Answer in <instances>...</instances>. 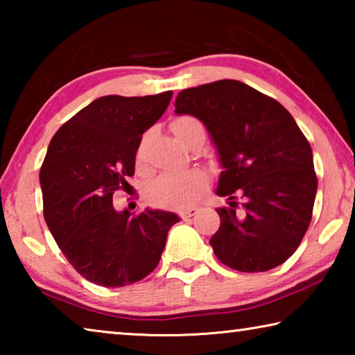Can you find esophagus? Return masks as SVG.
Here are the masks:
<instances>
[{
    "label": "esophagus",
    "mask_w": 355,
    "mask_h": 355,
    "mask_svg": "<svg viewBox=\"0 0 355 355\" xmlns=\"http://www.w3.org/2000/svg\"><path fill=\"white\" fill-rule=\"evenodd\" d=\"M197 213H199V208L189 207V208H186V209H182V211H180V216H182L183 220H188L189 218H192V216H196Z\"/></svg>",
    "instance_id": "1"
}]
</instances>
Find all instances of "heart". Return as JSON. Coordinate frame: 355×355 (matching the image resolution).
I'll return each mask as SVG.
<instances>
[{
	"label": "heart",
	"instance_id": "1",
	"mask_svg": "<svg viewBox=\"0 0 355 355\" xmlns=\"http://www.w3.org/2000/svg\"><path fill=\"white\" fill-rule=\"evenodd\" d=\"M171 128L180 141H188L197 131L203 130L200 120L191 116H180L171 122ZM141 155V152H139ZM208 184V175L203 171L192 169L184 172H164L148 184L150 202L161 207H186L194 202Z\"/></svg>",
	"mask_w": 355,
	"mask_h": 355
}]
</instances>
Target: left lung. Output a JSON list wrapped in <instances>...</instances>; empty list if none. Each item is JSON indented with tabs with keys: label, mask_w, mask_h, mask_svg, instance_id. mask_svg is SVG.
<instances>
[{
	"label": "left lung",
	"mask_w": 355,
	"mask_h": 355,
	"mask_svg": "<svg viewBox=\"0 0 355 355\" xmlns=\"http://www.w3.org/2000/svg\"><path fill=\"white\" fill-rule=\"evenodd\" d=\"M175 112L202 120L224 169L216 194L228 197V207L216 209L214 255L241 272L285 263L310 225L318 188L313 153L296 120L277 100L236 80L184 89Z\"/></svg>",
	"instance_id": "8db88e82"
}]
</instances>
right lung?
Wrapping results in <instances>:
<instances>
[{"mask_svg": "<svg viewBox=\"0 0 355 355\" xmlns=\"http://www.w3.org/2000/svg\"><path fill=\"white\" fill-rule=\"evenodd\" d=\"M172 91L106 95L56 131L40 167L44 216L69 263L95 285L119 288L158 266L177 214L117 213L112 194L135 175L142 135L163 116Z\"/></svg>", "mask_w": 355, "mask_h": 355, "instance_id": "obj_1", "label": "right lung"}]
</instances>
